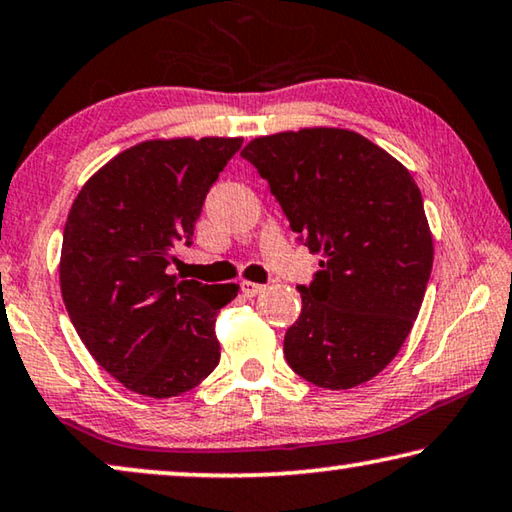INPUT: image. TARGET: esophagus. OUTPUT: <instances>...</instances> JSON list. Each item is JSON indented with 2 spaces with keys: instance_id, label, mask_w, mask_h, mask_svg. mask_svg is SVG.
Here are the masks:
<instances>
[{
  "instance_id": "obj_1",
  "label": "esophagus",
  "mask_w": 512,
  "mask_h": 512,
  "mask_svg": "<svg viewBox=\"0 0 512 512\" xmlns=\"http://www.w3.org/2000/svg\"><path fill=\"white\" fill-rule=\"evenodd\" d=\"M240 288H242V293H245V297H256L265 290L263 283H254V281H242Z\"/></svg>"
}]
</instances>
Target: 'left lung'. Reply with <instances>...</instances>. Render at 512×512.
Wrapping results in <instances>:
<instances>
[{"label": "left lung", "mask_w": 512, "mask_h": 512, "mask_svg": "<svg viewBox=\"0 0 512 512\" xmlns=\"http://www.w3.org/2000/svg\"><path fill=\"white\" fill-rule=\"evenodd\" d=\"M267 180L297 240L322 254L283 338L288 366L322 389L387 368L419 316L432 233L414 178L373 141L341 128L258 137L240 153Z\"/></svg>", "instance_id": "8db88e82"}]
</instances>
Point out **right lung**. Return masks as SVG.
Listing matches in <instances>:
<instances>
[{
    "label": "right lung",
    "instance_id": "right-lung-1",
    "mask_svg": "<svg viewBox=\"0 0 512 512\" xmlns=\"http://www.w3.org/2000/svg\"><path fill=\"white\" fill-rule=\"evenodd\" d=\"M240 137L151 139L93 174L73 201L61 295L86 350L148 398L194 389L219 364L215 318L240 286L178 279L203 201Z\"/></svg>",
    "mask_w": 512,
    "mask_h": 512
}]
</instances>
